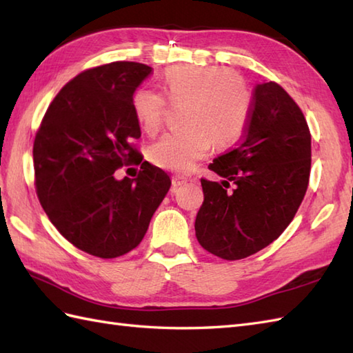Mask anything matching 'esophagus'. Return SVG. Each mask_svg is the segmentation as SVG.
I'll return each instance as SVG.
<instances>
[{
    "mask_svg": "<svg viewBox=\"0 0 353 353\" xmlns=\"http://www.w3.org/2000/svg\"><path fill=\"white\" fill-rule=\"evenodd\" d=\"M188 182H191L188 177H183V176H172V186H183Z\"/></svg>",
    "mask_w": 353,
    "mask_h": 353,
    "instance_id": "1",
    "label": "esophagus"
}]
</instances>
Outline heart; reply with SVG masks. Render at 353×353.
Instances as JSON below:
<instances>
[{
  "mask_svg": "<svg viewBox=\"0 0 353 353\" xmlns=\"http://www.w3.org/2000/svg\"><path fill=\"white\" fill-rule=\"evenodd\" d=\"M165 91L171 100H188L186 129L165 133L150 148V159L163 170L185 172L212 145L229 147L241 137L250 115V94L241 80L220 66L177 65L165 71ZM133 114L142 129L154 133L163 118L165 100L152 88L132 97Z\"/></svg>",
  "mask_w": 353,
  "mask_h": 353,
  "instance_id": "1",
  "label": "heart"
}]
</instances>
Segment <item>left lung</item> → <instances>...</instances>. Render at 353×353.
<instances>
[{"label": "left lung", "mask_w": 353, "mask_h": 353, "mask_svg": "<svg viewBox=\"0 0 353 353\" xmlns=\"http://www.w3.org/2000/svg\"><path fill=\"white\" fill-rule=\"evenodd\" d=\"M209 168L224 181L201 179L200 245L236 261L272 244L294 219L310 182L311 133L301 108L274 81L256 85L241 142Z\"/></svg>", "instance_id": "1"}]
</instances>
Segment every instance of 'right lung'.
<instances>
[{"mask_svg": "<svg viewBox=\"0 0 353 353\" xmlns=\"http://www.w3.org/2000/svg\"><path fill=\"white\" fill-rule=\"evenodd\" d=\"M152 68L114 62L83 71L51 101L33 145L36 192L56 229L77 249L110 259L133 250L171 186L133 148L141 137L132 97ZM137 179L118 181L123 164Z\"/></svg>", "mask_w": 353, "mask_h": 353, "instance_id": "obj_1", "label": "right lung"}]
</instances>
